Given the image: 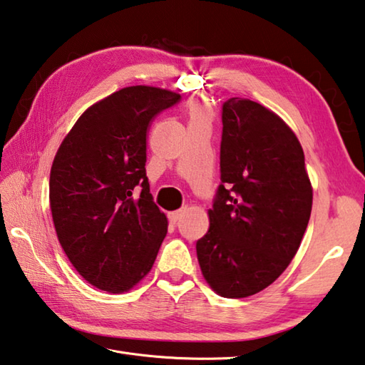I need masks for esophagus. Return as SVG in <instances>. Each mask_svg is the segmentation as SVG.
<instances>
[{"label": "esophagus", "instance_id": "34e87169", "mask_svg": "<svg viewBox=\"0 0 365 365\" xmlns=\"http://www.w3.org/2000/svg\"><path fill=\"white\" fill-rule=\"evenodd\" d=\"M182 217V210H180V211H173V212H170L168 214V219H170V222H172V224H176L178 220H180Z\"/></svg>", "mask_w": 365, "mask_h": 365}]
</instances>
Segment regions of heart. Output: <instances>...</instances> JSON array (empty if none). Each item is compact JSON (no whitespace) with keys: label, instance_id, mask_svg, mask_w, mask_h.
Masks as SVG:
<instances>
[{"label":"heart","instance_id":"1","mask_svg":"<svg viewBox=\"0 0 365 365\" xmlns=\"http://www.w3.org/2000/svg\"><path fill=\"white\" fill-rule=\"evenodd\" d=\"M190 123L192 121H210V110L203 103H193L190 107Z\"/></svg>","mask_w":365,"mask_h":365}]
</instances>
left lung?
I'll return each instance as SVG.
<instances>
[{
  "mask_svg": "<svg viewBox=\"0 0 365 365\" xmlns=\"http://www.w3.org/2000/svg\"><path fill=\"white\" fill-rule=\"evenodd\" d=\"M222 124L220 184L197 257L214 292L236 299L287 269L309 224L312 185L299 140L271 110L232 98Z\"/></svg>",
  "mask_w": 365,
  "mask_h": 365,
  "instance_id": "left-lung-1",
  "label": "left lung"
}]
</instances>
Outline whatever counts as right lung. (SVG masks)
Masks as SVG:
<instances>
[{"label": "right lung", "mask_w": 365, "mask_h": 365, "mask_svg": "<svg viewBox=\"0 0 365 365\" xmlns=\"http://www.w3.org/2000/svg\"><path fill=\"white\" fill-rule=\"evenodd\" d=\"M180 99L160 88H123L89 107L55 155L50 210L59 244L80 276L103 292L138 284L167 235L146 176V132Z\"/></svg>", "instance_id": "add662e5"}]
</instances>
